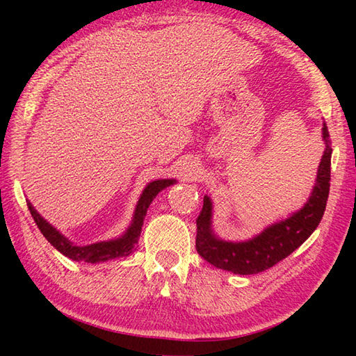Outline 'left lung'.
Here are the masks:
<instances>
[{
	"label": "left lung",
	"mask_w": 356,
	"mask_h": 356,
	"mask_svg": "<svg viewBox=\"0 0 356 356\" xmlns=\"http://www.w3.org/2000/svg\"><path fill=\"white\" fill-rule=\"evenodd\" d=\"M322 131L327 147L318 165L317 180L309 201L297 213L267 227L257 237L238 243L216 238L210 229L212 202L209 196H204L202 210L196 218V250L202 259L216 268L236 275L261 273L292 254L316 231L327 207L331 177V146L327 124H323Z\"/></svg>",
	"instance_id": "left-lung-1"
}]
</instances>
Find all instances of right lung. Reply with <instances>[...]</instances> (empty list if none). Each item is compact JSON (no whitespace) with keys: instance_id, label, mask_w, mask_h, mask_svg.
Returning <instances> with one entry per match:
<instances>
[{"instance_id":"obj_1","label":"right lung","mask_w":356,"mask_h":356,"mask_svg":"<svg viewBox=\"0 0 356 356\" xmlns=\"http://www.w3.org/2000/svg\"><path fill=\"white\" fill-rule=\"evenodd\" d=\"M176 180L172 179H161V180H154L150 182L146 188H144L140 201L136 204L135 216L131 226L127 229V232L124 234L122 237L116 240H110V242H100V243H92L86 246H76L67 238L61 236L55 227L42 218V216L35 212V209L31 206V202H28V209L31 212V216L35 221V225L40 229V232L44 234V237L50 242L55 248L63 252L64 256H67L72 261H84V262H105L110 261V259L116 257H125L131 254L136 250L138 246V237L141 234V227L144 222V216H146L147 209L150 202L154 201V197L159 195V193L166 188V186L172 185Z\"/></svg>"}]
</instances>
